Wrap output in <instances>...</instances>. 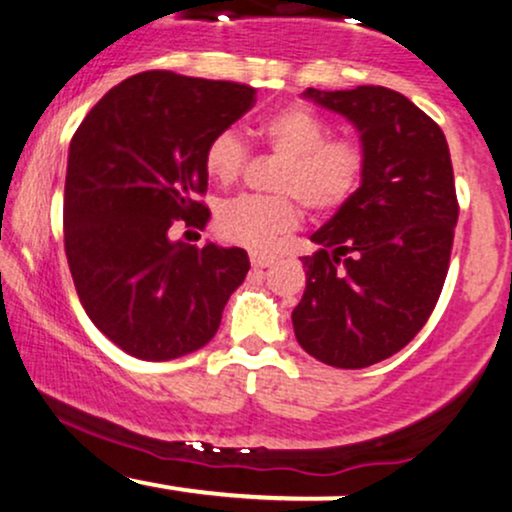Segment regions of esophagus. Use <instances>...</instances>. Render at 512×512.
Listing matches in <instances>:
<instances>
[{
	"label": "esophagus",
	"instance_id": "esophagus-1",
	"mask_svg": "<svg viewBox=\"0 0 512 512\" xmlns=\"http://www.w3.org/2000/svg\"><path fill=\"white\" fill-rule=\"evenodd\" d=\"M250 262H252V267L264 269V267H272V264L276 262V257L264 255V252H250Z\"/></svg>",
	"mask_w": 512,
	"mask_h": 512
}]
</instances>
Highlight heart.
<instances>
[{
	"label": "heart",
	"mask_w": 512,
	"mask_h": 512,
	"mask_svg": "<svg viewBox=\"0 0 512 512\" xmlns=\"http://www.w3.org/2000/svg\"><path fill=\"white\" fill-rule=\"evenodd\" d=\"M264 144L281 166L274 175L276 195L301 199L310 211H332L356 192L363 154L351 142H330V127L303 108L281 110L260 127ZM248 161V146L238 129L216 132L204 149V168L219 185H231ZM301 207L290 197L238 195L214 211V231L245 248H267L281 233L296 228Z\"/></svg>",
	"instance_id": "obj_1"
}]
</instances>
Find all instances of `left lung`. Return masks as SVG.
<instances>
[{
	"mask_svg": "<svg viewBox=\"0 0 512 512\" xmlns=\"http://www.w3.org/2000/svg\"><path fill=\"white\" fill-rule=\"evenodd\" d=\"M305 101L346 117L363 154L361 185L310 240L298 344L334 368L385 361L426 325L448 274L457 197L445 134L385 86L305 88Z\"/></svg>",
	"mask_w": 512,
	"mask_h": 512,
	"instance_id": "8db88e82",
	"label": "left lung"
}]
</instances>
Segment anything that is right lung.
I'll return each instance as SVG.
<instances>
[{
    "instance_id": "obj_1",
    "label": "right lung",
    "mask_w": 512,
    "mask_h": 512,
    "mask_svg": "<svg viewBox=\"0 0 512 512\" xmlns=\"http://www.w3.org/2000/svg\"><path fill=\"white\" fill-rule=\"evenodd\" d=\"M255 103V88L144 72L110 88L76 129L64 182V250L86 315L142 361L211 342L250 269L243 248L170 240L204 228V149Z\"/></svg>"
}]
</instances>
